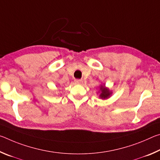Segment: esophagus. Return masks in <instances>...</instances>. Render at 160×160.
Wrapping results in <instances>:
<instances>
[{
    "instance_id": "esophagus-1",
    "label": "esophagus",
    "mask_w": 160,
    "mask_h": 160,
    "mask_svg": "<svg viewBox=\"0 0 160 160\" xmlns=\"http://www.w3.org/2000/svg\"><path fill=\"white\" fill-rule=\"evenodd\" d=\"M75 82L76 84H82L83 82V80L80 79H76L75 80Z\"/></svg>"
}]
</instances>
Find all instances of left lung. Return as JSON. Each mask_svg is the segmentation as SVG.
I'll return each instance as SVG.
<instances>
[{"instance_id": "8db88e82", "label": "left lung", "mask_w": 160, "mask_h": 160, "mask_svg": "<svg viewBox=\"0 0 160 160\" xmlns=\"http://www.w3.org/2000/svg\"><path fill=\"white\" fill-rule=\"evenodd\" d=\"M100 90H101L102 92H101V94H100L99 97H101L102 99H107L110 96L111 92L107 88H105V87L101 86V88H100Z\"/></svg>"}]
</instances>
